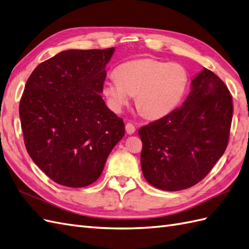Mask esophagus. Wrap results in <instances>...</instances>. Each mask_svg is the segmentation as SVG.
Masks as SVG:
<instances>
[{"label": "esophagus", "mask_w": 249, "mask_h": 249, "mask_svg": "<svg viewBox=\"0 0 249 249\" xmlns=\"http://www.w3.org/2000/svg\"><path fill=\"white\" fill-rule=\"evenodd\" d=\"M125 129L128 135H132V133H135V131H136V127L132 123H127L125 125Z\"/></svg>", "instance_id": "esophagus-1"}]
</instances>
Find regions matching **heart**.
<instances>
[{
    "label": "heart",
    "instance_id": "obj_1",
    "mask_svg": "<svg viewBox=\"0 0 249 249\" xmlns=\"http://www.w3.org/2000/svg\"><path fill=\"white\" fill-rule=\"evenodd\" d=\"M190 76L185 66L155 59L127 61L116 68V76L103 84L104 97L114 112H121L135 94L136 106L145 118L162 119L185 98Z\"/></svg>",
    "mask_w": 249,
    "mask_h": 249
}]
</instances>
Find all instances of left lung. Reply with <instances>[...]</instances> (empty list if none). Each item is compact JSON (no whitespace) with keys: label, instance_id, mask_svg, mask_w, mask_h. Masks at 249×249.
<instances>
[{"label":"left lung","instance_id":"1","mask_svg":"<svg viewBox=\"0 0 249 249\" xmlns=\"http://www.w3.org/2000/svg\"><path fill=\"white\" fill-rule=\"evenodd\" d=\"M232 98L218 75L204 68L180 108L139 129L146 181L167 191L202 181L227 147Z\"/></svg>","mask_w":249,"mask_h":249}]
</instances>
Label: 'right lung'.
<instances>
[{"mask_svg":"<svg viewBox=\"0 0 249 249\" xmlns=\"http://www.w3.org/2000/svg\"><path fill=\"white\" fill-rule=\"evenodd\" d=\"M114 48L69 49L41 63L20 101L25 146L55 183L85 187L97 181L125 135L123 120L101 94Z\"/></svg>","mask_w":249,"mask_h":249,"instance_id":"right-lung-1","label":"right lung"}]
</instances>
